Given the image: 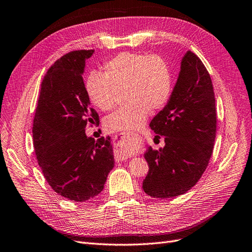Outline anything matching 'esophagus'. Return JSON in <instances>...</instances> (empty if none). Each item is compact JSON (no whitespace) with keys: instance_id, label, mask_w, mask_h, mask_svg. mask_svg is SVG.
I'll use <instances>...</instances> for the list:
<instances>
[{"instance_id":"esophagus-1","label":"esophagus","mask_w":252,"mask_h":252,"mask_svg":"<svg viewBox=\"0 0 252 252\" xmlns=\"http://www.w3.org/2000/svg\"><path fill=\"white\" fill-rule=\"evenodd\" d=\"M130 157V155L126 154V152H124L121 149H117L116 150V158L118 160H126L127 158Z\"/></svg>"}]
</instances>
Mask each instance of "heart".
<instances>
[{
	"label": "heart",
	"instance_id": "b5f03b06",
	"mask_svg": "<svg viewBox=\"0 0 252 252\" xmlns=\"http://www.w3.org/2000/svg\"><path fill=\"white\" fill-rule=\"evenodd\" d=\"M122 91L126 103L104 121L110 132L140 127L150 111L160 110L167 104L172 93V75L167 61L157 55L125 52L103 64L102 75L94 71L86 78V95L101 111L114 109Z\"/></svg>",
	"mask_w": 252,
	"mask_h": 252
}]
</instances>
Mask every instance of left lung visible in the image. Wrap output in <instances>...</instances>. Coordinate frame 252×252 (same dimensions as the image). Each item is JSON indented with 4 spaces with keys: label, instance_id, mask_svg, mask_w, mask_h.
I'll return each instance as SVG.
<instances>
[{
    "label": "left lung",
    "instance_id": "obj_1",
    "mask_svg": "<svg viewBox=\"0 0 252 252\" xmlns=\"http://www.w3.org/2000/svg\"><path fill=\"white\" fill-rule=\"evenodd\" d=\"M164 147L148 148L149 173L142 189L156 198H171L189 191L202 177L212 155L217 135V110L209 73L188 50L166 106L150 124Z\"/></svg>",
    "mask_w": 252,
    "mask_h": 252
}]
</instances>
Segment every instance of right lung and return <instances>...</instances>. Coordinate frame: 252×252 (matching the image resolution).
<instances>
[{"instance_id": "right-lung-1", "label": "right lung", "mask_w": 252, "mask_h": 252, "mask_svg": "<svg viewBox=\"0 0 252 252\" xmlns=\"http://www.w3.org/2000/svg\"><path fill=\"white\" fill-rule=\"evenodd\" d=\"M94 49L74 50L47 70L41 83L32 138L38 163L52 189L75 202H85L103 190L114 168L111 137L95 140L85 127L99 124L91 107L82 74Z\"/></svg>"}]
</instances>
